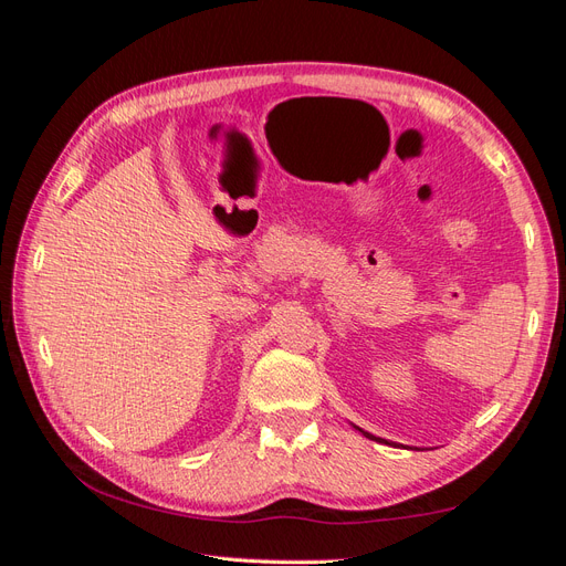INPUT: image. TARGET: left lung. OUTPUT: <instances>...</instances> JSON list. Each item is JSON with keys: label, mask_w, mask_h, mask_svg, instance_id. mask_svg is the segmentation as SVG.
<instances>
[{"label": "left lung", "mask_w": 566, "mask_h": 566, "mask_svg": "<svg viewBox=\"0 0 566 566\" xmlns=\"http://www.w3.org/2000/svg\"><path fill=\"white\" fill-rule=\"evenodd\" d=\"M361 432H364V430H361ZM364 437H368V439H378V437H373L370 432H364Z\"/></svg>", "instance_id": "1"}]
</instances>
